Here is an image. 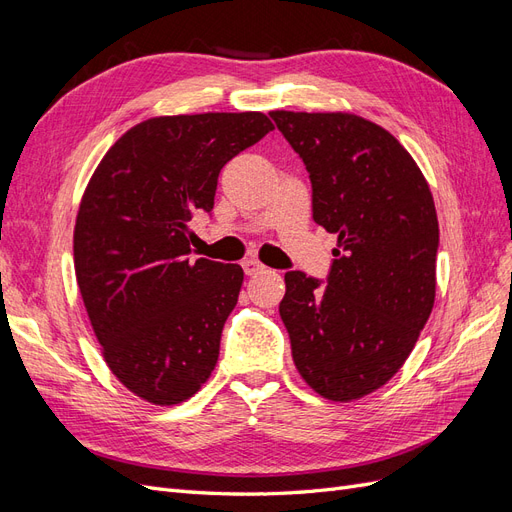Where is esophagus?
Segmentation results:
<instances>
[{"mask_svg": "<svg viewBox=\"0 0 512 512\" xmlns=\"http://www.w3.org/2000/svg\"><path fill=\"white\" fill-rule=\"evenodd\" d=\"M241 267H243L245 275H256V273H260L262 269H265V265H260V262H258V260H254V258H247V260H243V262H241Z\"/></svg>", "mask_w": 512, "mask_h": 512, "instance_id": "1", "label": "esophagus"}]
</instances>
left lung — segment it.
<instances>
[{
    "label": "left lung",
    "mask_w": 512,
    "mask_h": 512,
    "mask_svg": "<svg viewBox=\"0 0 512 512\" xmlns=\"http://www.w3.org/2000/svg\"><path fill=\"white\" fill-rule=\"evenodd\" d=\"M312 181L314 222L337 235L327 282L288 271L280 316L303 380L365 397L406 363L436 299L440 228L429 185L393 134L348 113H269Z\"/></svg>",
    "instance_id": "1"
}]
</instances>
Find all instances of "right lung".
<instances>
[{"label":"right lung","instance_id":"obj_1","mask_svg":"<svg viewBox=\"0 0 512 512\" xmlns=\"http://www.w3.org/2000/svg\"><path fill=\"white\" fill-rule=\"evenodd\" d=\"M271 130L262 113L147 119L106 151L87 185L76 282L106 365L151 404L190 399L218 363L243 269L194 260L188 224L211 215L224 164Z\"/></svg>","mask_w":512,"mask_h":512}]
</instances>
